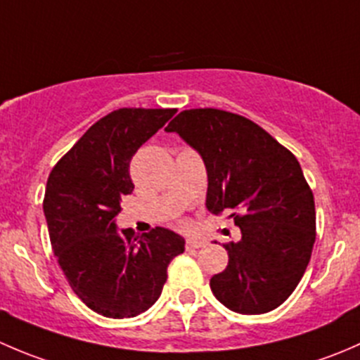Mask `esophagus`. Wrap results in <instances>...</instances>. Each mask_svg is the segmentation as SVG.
I'll list each match as a JSON object with an SVG mask.
<instances>
[{
    "instance_id": "1",
    "label": "esophagus",
    "mask_w": 360,
    "mask_h": 360,
    "mask_svg": "<svg viewBox=\"0 0 360 360\" xmlns=\"http://www.w3.org/2000/svg\"><path fill=\"white\" fill-rule=\"evenodd\" d=\"M207 242L202 240V238H188L186 240V249L188 250H193V249H200L205 248Z\"/></svg>"
}]
</instances>
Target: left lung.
<instances>
[{"label":"left lung","mask_w":360,"mask_h":360,"mask_svg":"<svg viewBox=\"0 0 360 360\" xmlns=\"http://www.w3.org/2000/svg\"><path fill=\"white\" fill-rule=\"evenodd\" d=\"M198 151L207 169L205 207L228 214L240 240L224 245L228 266L210 278L214 296L244 315L275 310L291 296L315 242L314 193L296 157L235 112L181 111L167 127Z\"/></svg>","instance_id":"8db88e82"}]
</instances>
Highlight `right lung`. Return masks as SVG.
I'll list each match as a JSON object with an SVG mask.
<instances>
[{
    "label": "right lung",
    "instance_id": "1",
    "mask_svg": "<svg viewBox=\"0 0 360 360\" xmlns=\"http://www.w3.org/2000/svg\"><path fill=\"white\" fill-rule=\"evenodd\" d=\"M177 110L122 108L94 123L59 160L46 181L43 212L57 261L76 296L97 314L129 319L162 294L167 266L184 238L157 226L137 237L118 230L130 195V160Z\"/></svg>",
    "mask_w": 360,
    "mask_h": 360
}]
</instances>
